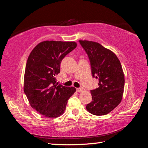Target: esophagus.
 I'll return each mask as SVG.
<instances>
[{
  "label": "esophagus",
  "instance_id": "34e87169",
  "mask_svg": "<svg viewBox=\"0 0 148 148\" xmlns=\"http://www.w3.org/2000/svg\"><path fill=\"white\" fill-rule=\"evenodd\" d=\"M84 90V89L83 88V87H79V88H77L76 89V91H77V92H82Z\"/></svg>",
  "mask_w": 148,
  "mask_h": 148
}]
</instances>
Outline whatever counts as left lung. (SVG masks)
Returning <instances> with one entry per match:
<instances>
[{
  "mask_svg": "<svg viewBox=\"0 0 148 148\" xmlns=\"http://www.w3.org/2000/svg\"><path fill=\"white\" fill-rule=\"evenodd\" d=\"M79 42L88 56L92 77L99 79V87L91 91L92 102L86 109L95 116L106 115L121 101L125 84L121 64L113 52L97 42Z\"/></svg>",
  "mask_w": 148,
  "mask_h": 148,
  "instance_id": "8db88e82",
  "label": "left lung"
}]
</instances>
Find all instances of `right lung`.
Returning a JSON list of instances; mask_svg holds the SVG:
<instances>
[{
	"instance_id": "add662e5",
	"label": "right lung",
	"mask_w": 148,
	"mask_h": 148,
	"mask_svg": "<svg viewBox=\"0 0 148 148\" xmlns=\"http://www.w3.org/2000/svg\"><path fill=\"white\" fill-rule=\"evenodd\" d=\"M74 42L44 41L32 49L27 59L24 76V92L31 107L44 116L54 118L64 113L73 87L57 83L64 57L76 48Z\"/></svg>"
}]
</instances>
